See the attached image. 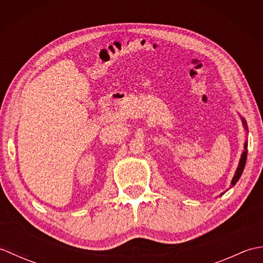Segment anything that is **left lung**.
<instances>
[{"instance_id": "8db88e82", "label": "left lung", "mask_w": 263, "mask_h": 263, "mask_svg": "<svg viewBox=\"0 0 263 263\" xmlns=\"http://www.w3.org/2000/svg\"><path fill=\"white\" fill-rule=\"evenodd\" d=\"M241 120H242V123H243V126H244V128H245V131L249 132V131H248L247 121H245V119H244V117H242V116H241ZM247 157H248V140L244 142V150H243V153H242V155H241V159H239V163H238V166H237V168H236L235 174H234V176H233V178H232V182H231V186H230V187L234 186V185H235V184L238 182L239 177H241L242 173H243V171H244L245 163H247ZM225 192H226V191H225ZM225 192L220 193V195H222Z\"/></svg>"}]
</instances>
